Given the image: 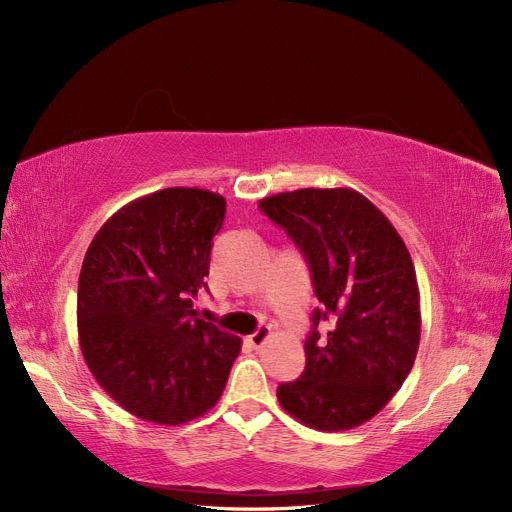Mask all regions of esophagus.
Returning <instances> with one entry per match:
<instances>
[{
  "instance_id": "esophagus-1",
  "label": "esophagus",
  "mask_w": 512,
  "mask_h": 512,
  "mask_svg": "<svg viewBox=\"0 0 512 512\" xmlns=\"http://www.w3.org/2000/svg\"><path fill=\"white\" fill-rule=\"evenodd\" d=\"M269 333H271V329H269V327H258V331H254L250 337H247V344H250L252 348H256V350H258L262 344L267 342Z\"/></svg>"
}]
</instances>
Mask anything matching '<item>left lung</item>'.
Instances as JSON below:
<instances>
[{"instance_id":"1","label":"left lung","mask_w":512,"mask_h":512,"mask_svg":"<svg viewBox=\"0 0 512 512\" xmlns=\"http://www.w3.org/2000/svg\"><path fill=\"white\" fill-rule=\"evenodd\" d=\"M258 207L299 247L320 301L303 374L277 386V399L312 429L359 427L401 389L421 342L408 247L386 215L350 188L282 192ZM322 319L334 324L320 338Z\"/></svg>"}]
</instances>
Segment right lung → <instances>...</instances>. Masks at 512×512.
I'll list each match as a JSON object with an SVG mask.
<instances>
[{
	"label": "right lung",
	"mask_w": 512,
	"mask_h": 512,
	"mask_svg": "<svg viewBox=\"0 0 512 512\" xmlns=\"http://www.w3.org/2000/svg\"><path fill=\"white\" fill-rule=\"evenodd\" d=\"M226 215L220 194L166 188L111 215L79 277V342L102 389L130 414L181 425L224 391L241 339L198 318L211 245Z\"/></svg>",
	"instance_id": "obj_1"
}]
</instances>
